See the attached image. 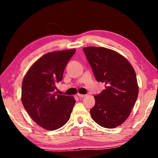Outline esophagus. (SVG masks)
<instances>
[{
  "label": "esophagus",
  "instance_id": "34e87169",
  "mask_svg": "<svg viewBox=\"0 0 158 158\" xmlns=\"http://www.w3.org/2000/svg\"><path fill=\"white\" fill-rule=\"evenodd\" d=\"M77 96H78V97L79 98H84V97H85V95H83V94H77Z\"/></svg>",
  "mask_w": 158,
  "mask_h": 158
}]
</instances>
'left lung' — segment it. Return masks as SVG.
<instances>
[{
  "label": "left lung",
  "instance_id": "left-lung-1",
  "mask_svg": "<svg viewBox=\"0 0 158 158\" xmlns=\"http://www.w3.org/2000/svg\"><path fill=\"white\" fill-rule=\"evenodd\" d=\"M98 82L105 89L95 95V104L90 112L100 126L114 128L124 123L135 105L139 93L135 69L126 58L105 47L83 49Z\"/></svg>",
  "mask_w": 158,
  "mask_h": 158
}]
</instances>
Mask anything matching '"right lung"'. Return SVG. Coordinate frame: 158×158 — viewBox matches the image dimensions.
Segmentation results:
<instances>
[{"mask_svg":"<svg viewBox=\"0 0 158 158\" xmlns=\"http://www.w3.org/2000/svg\"><path fill=\"white\" fill-rule=\"evenodd\" d=\"M76 49L47 53L26 74L22 82L21 101L29 116L47 130H55L68 121L75 100L56 94V84L63 79L65 68Z\"/></svg>","mask_w":158,"mask_h":158,"instance_id":"obj_1","label":"right lung"}]
</instances>
